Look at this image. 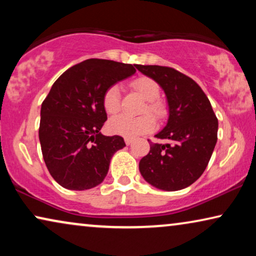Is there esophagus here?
Returning <instances> with one entry per match:
<instances>
[{
    "label": "esophagus",
    "mask_w": 256,
    "mask_h": 256,
    "mask_svg": "<svg viewBox=\"0 0 256 256\" xmlns=\"http://www.w3.org/2000/svg\"><path fill=\"white\" fill-rule=\"evenodd\" d=\"M124 142H126V144H132V142H134V138H124Z\"/></svg>",
    "instance_id": "1"
}]
</instances>
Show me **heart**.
Here are the masks:
<instances>
[{"label":"heart","instance_id":"heart-1","mask_svg":"<svg viewBox=\"0 0 256 256\" xmlns=\"http://www.w3.org/2000/svg\"><path fill=\"white\" fill-rule=\"evenodd\" d=\"M132 85L146 100L143 107V113L154 115L157 120H162L166 116L168 107L164 101L158 99L160 85L149 76H138L132 80ZM102 106L107 114L114 115L121 110L120 87L116 84L110 85L104 90L102 96ZM110 132L114 134L126 136V138H136L152 130L155 127V118L150 114H143L141 116L132 118L129 115H118L110 121Z\"/></svg>","mask_w":256,"mask_h":256}]
</instances>
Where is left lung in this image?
Here are the masks:
<instances>
[{
  "label": "left lung",
  "mask_w": 256,
  "mask_h": 256,
  "mask_svg": "<svg viewBox=\"0 0 256 256\" xmlns=\"http://www.w3.org/2000/svg\"><path fill=\"white\" fill-rule=\"evenodd\" d=\"M166 92L169 120L150 150L140 160V172L152 186L177 191L190 186L204 172L218 138V118L200 86L177 70L158 65H136ZM149 141V140H148Z\"/></svg>",
  "instance_id": "1"
}]
</instances>
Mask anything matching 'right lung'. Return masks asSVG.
Wrapping results in <instances>:
<instances>
[{
    "label": "right lung",
    "instance_id": "add662e5",
    "mask_svg": "<svg viewBox=\"0 0 256 256\" xmlns=\"http://www.w3.org/2000/svg\"><path fill=\"white\" fill-rule=\"evenodd\" d=\"M136 66L106 59H87L62 73L42 104L40 141L54 180L68 190L99 185L112 156L126 146L118 135L100 132L107 120L104 90L128 78Z\"/></svg>",
    "mask_w": 256,
    "mask_h": 256
}]
</instances>
